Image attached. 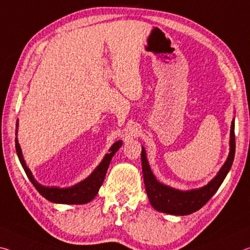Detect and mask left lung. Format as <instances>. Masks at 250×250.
<instances>
[{
	"instance_id": "left-lung-1",
	"label": "left lung",
	"mask_w": 250,
	"mask_h": 250,
	"mask_svg": "<svg viewBox=\"0 0 250 250\" xmlns=\"http://www.w3.org/2000/svg\"><path fill=\"white\" fill-rule=\"evenodd\" d=\"M229 154L222 168L207 185L190 190H179L158 182L147 161L145 148L142 146V167L144 184L148 199L155 209L165 214L185 216L199 210L209 200L222 185L235 158V118H232L229 140Z\"/></svg>"
}]
</instances>
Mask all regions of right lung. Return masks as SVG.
I'll return each mask as SVG.
<instances>
[{"label":"right lung","mask_w":250,"mask_h":250,"mask_svg":"<svg viewBox=\"0 0 250 250\" xmlns=\"http://www.w3.org/2000/svg\"><path fill=\"white\" fill-rule=\"evenodd\" d=\"M18 128H19V120L16 122V132H15V148L16 153H18V157L20 159V163L25 170L28 179L33 184L39 193L43 196L44 198L50 200L52 203L55 204H68V205H82V204H87L95 197L97 195L98 190L104 182L106 171L108 169L109 163L112 158L118 149L121 148L123 145V141H117L114 143L110 147L108 153L105 155L102 162L98 164V166L93 170V173L85 178L84 181L77 183L76 185L71 187H57V186H43L36 181L33 176L32 171L28 168L25 161H24L21 146L19 144L18 141Z\"/></svg>","instance_id":"add662e5"}]
</instances>
